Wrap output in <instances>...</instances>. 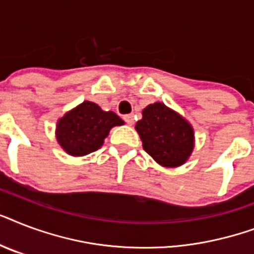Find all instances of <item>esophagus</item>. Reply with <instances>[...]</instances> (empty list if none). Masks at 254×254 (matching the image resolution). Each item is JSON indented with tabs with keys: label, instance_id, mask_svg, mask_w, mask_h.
I'll list each match as a JSON object with an SVG mask.
<instances>
[{
	"label": "esophagus",
	"instance_id": "1",
	"mask_svg": "<svg viewBox=\"0 0 254 254\" xmlns=\"http://www.w3.org/2000/svg\"><path fill=\"white\" fill-rule=\"evenodd\" d=\"M124 121H125L127 125H133V124H134V116H133V115H125V116H124Z\"/></svg>",
	"mask_w": 254,
	"mask_h": 254
}]
</instances>
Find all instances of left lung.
<instances>
[{
	"instance_id": "obj_1",
	"label": "left lung",
	"mask_w": 254,
	"mask_h": 254,
	"mask_svg": "<svg viewBox=\"0 0 254 254\" xmlns=\"http://www.w3.org/2000/svg\"><path fill=\"white\" fill-rule=\"evenodd\" d=\"M143 150L162 166L177 167L193 149V130L183 117L162 103L150 104L135 124Z\"/></svg>"
}]
</instances>
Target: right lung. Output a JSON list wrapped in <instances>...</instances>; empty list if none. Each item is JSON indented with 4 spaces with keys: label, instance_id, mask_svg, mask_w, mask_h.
I'll use <instances>...</instances> for the list:
<instances>
[{
    "label": "right lung",
    "instance_id": "add662e5",
    "mask_svg": "<svg viewBox=\"0 0 254 254\" xmlns=\"http://www.w3.org/2000/svg\"><path fill=\"white\" fill-rule=\"evenodd\" d=\"M124 121L113 112H104L95 103L84 101L59 120L57 138L71 155H85L96 151L113 127Z\"/></svg>",
    "mask_w": 254,
    "mask_h": 254
}]
</instances>
